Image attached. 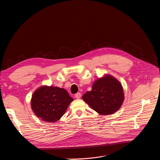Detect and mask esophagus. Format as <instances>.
<instances>
[{
    "mask_svg": "<svg viewBox=\"0 0 160 160\" xmlns=\"http://www.w3.org/2000/svg\"><path fill=\"white\" fill-rule=\"evenodd\" d=\"M75 98H77V99H80V98H81V94H80V92L77 93V94H75Z\"/></svg>",
    "mask_w": 160,
    "mask_h": 160,
    "instance_id": "esophagus-1",
    "label": "esophagus"
}]
</instances>
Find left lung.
Returning a JSON list of instances; mask_svg holds the SVG:
<instances>
[{"instance_id":"1","label":"left lung","mask_w":160,"mask_h":160,"mask_svg":"<svg viewBox=\"0 0 160 160\" xmlns=\"http://www.w3.org/2000/svg\"><path fill=\"white\" fill-rule=\"evenodd\" d=\"M83 100L101 115H110L122 106L124 95L120 83L111 76L96 80L92 90L83 95Z\"/></svg>"}]
</instances>
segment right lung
<instances>
[{"label": "right lung", "mask_w": 160, "mask_h": 160, "mask_svg": "<svg viewBox=\"0 0 160 160\" xmlns=\"http://www.w3.org/2000/svg\"><path fill=\"white\" fill-rule=\"evenodd\" d=\"M73 100L64 88L43 86L33 93L32 108L42 120L55 122L62 117Z\"/></svg>", "instance_id": "obj_1"}]
</instances>
